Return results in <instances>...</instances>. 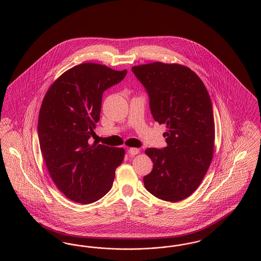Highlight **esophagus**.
Listing matches in <instances>:
<instances>
[{"mask_svg":"<svg viewBox=\"0 0 261 261\" xmlns=\"http://www.w3.org/2000/svg\"><path fill=\"white\" fill-rule=\"evenodd\" d=\"M128 152L130 155H136L140 152V149H137V148H130L128 149Z\"/></svg>","mask_w":261,"mask_h":261,"instance_id":"34e87169","label":"esophagus"}]
</instances>
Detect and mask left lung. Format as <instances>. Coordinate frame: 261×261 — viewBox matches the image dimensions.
I'll use <instances>...</instances> for the list:
<instances>
[{"mask_svg": "<svg viewBox=\"0 0 261 261\" xmlns=\"http://www.w3.org/2000/svg\"><path fill=\"white\" fill-rule=\"evenodd\" d=\"M146 88L153 119L166 125L167 147L149 148L153 162L144 185L158 199L176 202L190 197L207 172L214 149V117L208 92L198 75L178 63L132 67Z\"/></svg>", "mask_w": 261, "mask_h": 261, "instance_id": "1", "label": "left lung"}]
</instances>
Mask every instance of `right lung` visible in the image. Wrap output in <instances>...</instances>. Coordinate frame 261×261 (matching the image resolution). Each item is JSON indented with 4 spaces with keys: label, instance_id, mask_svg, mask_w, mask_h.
Masks as SVG:
<instances>
[{
    "label": "right lung",
    "instance_id": "add662e5",
    "mask_svg": "<svg viewBox=\"0 0 261 261\" xmlns=\"http://www.w3.org/2000/svg\"><path fill=\"white\" fill-rule=\"evenodd\" d=\"M127 70L86 62L62 73L47 91L38 118L40 149L53 182L75 202L88 204L112 189L125 150L90 143L102 93Z\"/></svg>",
    "mask_w": 261,
    "mask_h": 261
}]
</instances>
